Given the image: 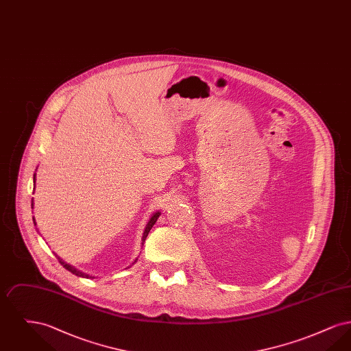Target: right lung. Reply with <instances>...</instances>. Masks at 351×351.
<instances>
[{
  "instance_id": "1",
  "label": "right lung",
  "mask_w": 351,
  "mask_h": 351,
  "mask_svg": "<svg viewBox=\"0 0 351 351\" xmlns=\"http://www.w3.org/2000/svg\"><path fill=\"white\" fill-rule=\"evenodd\" d=\"M34 189H35V173H34ZM32 206H33V202H32ZM159 216H160V212L158 210V212H155V213H152L151 215L150 219H149V222L146 223V228H145V230H143V235H142V245H143V242L146 241V238H147V235H149V233H150L151 228L154 226V223L156 222V219L159 218ZM33 222L34 225H36V222H35V218L33 217ZM58 256V255H56ZM58 261L60 262V265L63 266V267L66 268V269H68L69 272H72V274H75L76 276H80V278H86V279H89V278H95V276H90V275H88V274H84V272H82V271H79L77 268L73 267V266H71V265H68V263H66L63 259H60L59 256H58ZM138 261V258L135 259L133 262L135 263Z\"/></svg>"
}]
</instances>
